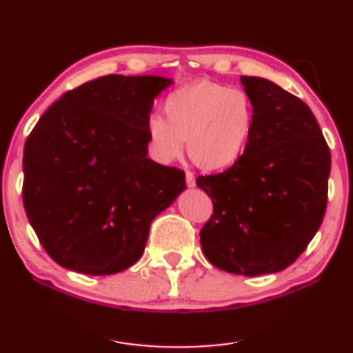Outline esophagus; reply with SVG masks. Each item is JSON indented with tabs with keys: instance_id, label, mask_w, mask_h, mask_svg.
Segmentation results:
<instances>
[{
	"instance_id": "esophagus-1",
	"label": "esophagus",
	"mask_w": 353,
	"mask_h": 353,
	"mask_svg": "<svg viewBox=\"0 0 353 353\" xmlns=\"http://www.w3.org/2000/svg\"><path fill=\"white\" fill-rule=\"evenodd\" d=\"M185 181H187V185H188V187H195V185H196L195 176H193L192 172H187V174H185Z\"/></svg>"
}]
</instances>
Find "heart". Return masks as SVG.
<instances>
[{
	"mask_svg": "<svg viewBox=\"0 0 353 353\" xmlns=\"http://www.w3.org/2000/svg\"><path fill=\"white\" fill-rule=\"evenodd\" d=\"M163 113L148 118V150L160 163L187 153L198 168L222 171L238 163L254 131L256 112L251 97L238 88L200 81L166 97Z\"/></svg>",
	"mask_w": 353,
	"mask_h": 353,
	"instance_id": "heart-1",
	"label": "heart"
}]
</instances>
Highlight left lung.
I'll use <instances>...</instances> for the list:
<instances>
[{
    "label": "left lung",
    "mask_w": 353,
    "mask_h": 353,
    "mask_svg": "<svg viewBox=\"0 0 353 353\" xmlns=\"http://www.w3.org/2000/svg\"><path fill=\"white\" fill-rule=\"evenodd\" d=\"M256 112L243 157L222 174L198 177L211 196L200 232L206 259L228 274L285 270L323 221L331 155L314 113L274 81L241 77Z\"/></svg>",
    "instance_id": "left-lung-1"
}]
</instances>
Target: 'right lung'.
Returning <instances> with one entry per match:
<instances>
[{
  "instance_id": "add662e5",
  "label": "right lung",
  "mask_w": 353,
  "mask_h": 353,
  "mask_svg": "<svg viewBox=\"0 0 353 353\" xmlns=\"http://www.w3.org/2000/svg\"><path fill=\"white\" fill-rule=\"evenodd\" d=\"M165 77L107 75L67 91L23 148V206L59 265L112 275L141 259L155 217L185 190V174L158 165L145 126Z\"/></svg>"
}]
</instances>
